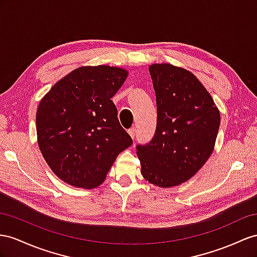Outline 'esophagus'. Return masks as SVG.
Listing matches in <instances>:
<instances>
[{"mask_svg": "<svg viewBox=\"0 0 257 257\" xmlns=\"http://www.w3.org/2000/svg\"><path fill=\"white\" fill-rule=\"evenodd\" d=\"M136 133H137V129L134 127V128H130L129 130H128V134L130 135V137L133 138V139H135V137H136Z\"/></svg>", "mask_w": 257, "mask_h": 257, "instance_id": "esophagus-1", "label": "esophagus"}]
</instances>
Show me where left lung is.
Returning a JSON list of instances; mask_svg holds the SVG:
<instances>
[{
    "mask_svg": "<svg viewBox=\"0 0 257 257\" xmlns=\"http://www.w3.org/2000/svg\"><path fill=\"white\" fill-rule=\"evenodd\" d=\"M157 123L152 140L137 144L142 176L155 186H178L212 154L220 124L212 96L191 72L170 64L150 66Z\"/></svg>",
    "mask_w": 257,
    "mask_h": 257,
    "instance_id": "1",
    "label": "left lung"
}]
</instances>
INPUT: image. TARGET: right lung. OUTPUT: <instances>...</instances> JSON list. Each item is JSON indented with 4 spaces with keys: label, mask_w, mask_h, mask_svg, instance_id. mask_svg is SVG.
Instances as JSON below:
<instances>
[{
    "label": "right lung",
    "mask_w": 257,
    "mask_h": 257,
    "mask_svg": "<svg viewBox=\"0 0 257 257\" xmlns=\"http://www.w3.org/2000/svg\"><path fill=\"white\" fill-rule=\"evenodd\" d=\"M127 78L121 68L80 67L56 82L37 110L38 144L58 178L91 189L133 144L110 100Z\"/></svg>",
    "instance_id": "right-lung-1"
}]
</instances>
